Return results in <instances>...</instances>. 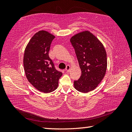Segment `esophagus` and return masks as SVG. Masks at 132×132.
Listing matches in <instances>:
<instances>
[{
	"label": "esophagus",
	"instance_id": "34e87169",
	"mask_svg": "<svg viewBox=\"0 0 132 132\" xmlns=\"http://www.w3.org/2000/svg\"><path fill=\"white\" fill-rule=\"evenodd\" d=\"M70 66H69V65H67L65 70H66V71H68V72H69V71H70Z\"/></svg>",
	"mask_w": 132,
	"mask_h": 132
}]
</instances>
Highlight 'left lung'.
Instances as JSON below:
<instances>
[{
    "instance_id": "8db88e82",
    "label": "left lung",
    "mask_w": 132,
    "mask_h": 132,
    "mask_svg": "<svg viewBox=\"0 0 132 132\" xmlns=\"http://www.w3.org/2000/svg\"><path fill=\"white\" fill-rule=\"evenodd\" d=\"M70 42L81 70L80 79L74 81L75 88L80 92L88 93L94 90L105 76L106 51L100 40L88 31L75 35Z\"/></svg>"
}]
</instances>
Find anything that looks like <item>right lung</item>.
I'll list each match as a JSON object with an SVG mask.
<instances>
[{
	"instance_id": "1",
	"label": "right lung",
	"mask_w": 132,
	"mask_h": 132,
	"mask_svg": "<svg viewBox=\"0 0 132 132\" xmlns=\"http://www.w3.org/2000/svg\"><path fill=\"white\" fill-rule=\"evenodd\" d=\"M55 37L48 31H39L31 38L24 51L23 64L27 79L35 88L44 93L55 90L62 75L49 57Z\"/></svg>"
}]
</instances>
